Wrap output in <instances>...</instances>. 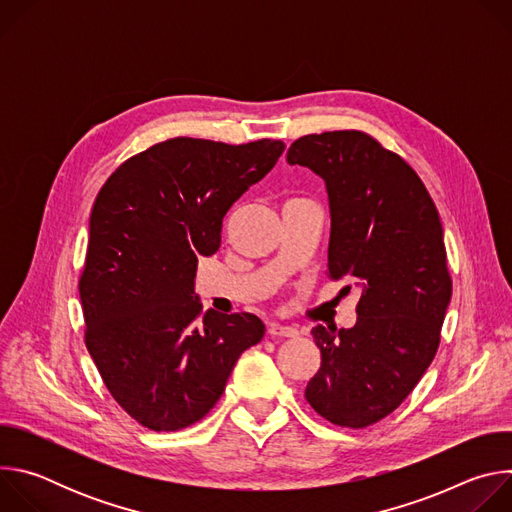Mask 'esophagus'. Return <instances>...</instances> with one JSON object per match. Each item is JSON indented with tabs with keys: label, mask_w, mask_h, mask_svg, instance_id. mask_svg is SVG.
<instances>
[{
	"label": "esophagus",
	"mask_w": 512,
	"mask_h": 512,
	"mask_svg": "<svg viewBox=\"0 0 512 512\" xmlns=\"http://www.w3.org/2000/svg\"><path fill=\"white\" fill-rule=\"evenodd\" d=\"M271 336H285V338H296L300 334L298 328L294 326H285V324H271L269 326Z\"/></svg>",
	"instance_id": "esophagus-1"
}]
</instances>
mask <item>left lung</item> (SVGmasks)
Segmentation results:
<instances>
[{"instance_id": "obj_1", "label": "left lung", "mask_w": 512, "mask_h": 512, "mask_svg": "<svg viewBox=\"0 0 512 512\" xmlns=\"http://www.w3.org/2000/svg\"><path fill=\"white\" fill-rule=\"evenodd\" d=\"M287 162L324 180L328 273L360 289L352 328L312 330L322 364L304 395L330 423L367 427L403 403L440 344L452 300L440 214L411 166L367 133L300 137Z\"/></svg>"}]
</instances>
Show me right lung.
<instances>
[{
    "label": "right lung",
    "instance_id": "obj_1",
    "mask_svg": "<svg viewBox=\"0 0 512 512\" xmlns=\"http://www.w3.org/2000/svg\"><path fill=\"white\" fill-rule=\"evenodd\" d=\"M283 141L176 137L119 166L89 221L79 283L85 342L113 399L143 427L176 431L221 399L255 314L200 316L198 257L221 247L229 208L283 154Z\"/></svg>",
    "mask_w": 512,
    "mask_h": 512
}]
</instances>
